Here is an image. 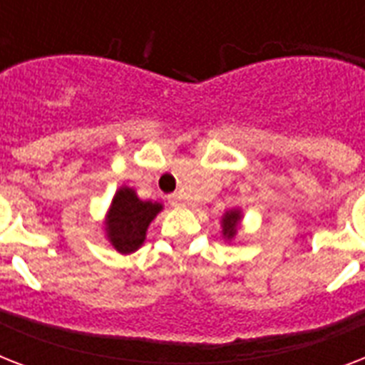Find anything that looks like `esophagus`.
I'll use <instances>...</instances> for the list:
<instances>
[{
  "label": "esophagus",
  "mask_w": 365,
  "mask_h": 365,
  "mask_svg": "<svg viewBox=\"0 0 365 365\" xmlns=\"http://www.w3.org/2000/svg\"><path fill=\"white\" fill-rule=\"evenodd\" d=\"M168 202H170L172 206H185V197H182V195H170V197H168Z\"/></svg>",
  "instance_id": "esophagus-1"
}]
</instances>
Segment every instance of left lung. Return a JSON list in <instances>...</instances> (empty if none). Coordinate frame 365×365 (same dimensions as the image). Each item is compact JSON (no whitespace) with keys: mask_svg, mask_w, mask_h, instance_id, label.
<instances>
[{"mask_svg":"<svg viewBox=\"0 0 365 365\" xmlns=\"http://www.w3.org/2000/svg\"><path fill=\"white\" fill-rule=\"evenodd\" d=\"M240 222H242V212L229 210L222 216V235L225 240H233L237 237V229H239Z\"/></svg>","mask_w":365,"mask_h":365,"instance_id":"8db88e82","label":"left lung"}]
</instances>
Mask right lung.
I'll use <instances>...</instances> for the list:
<instances>
[{
	"label": "right lung",
	"instance_id": "1",
	"mask_svg": "<svg viewBox=\"0 0 365 365\" xmlns=\"http://www.w3.org/2000/svg\"><path fill=\"white\" fill-rule=\"evenodd\" d=\"M163 210L160 202L142 200L132 187H119L111 199L104 222L106 239L119 252L126 255L136 252L148 235L149 223Z\"/></svg>",
	"mask_w": 365,
	"mask_h": 365
}]
</instances>
